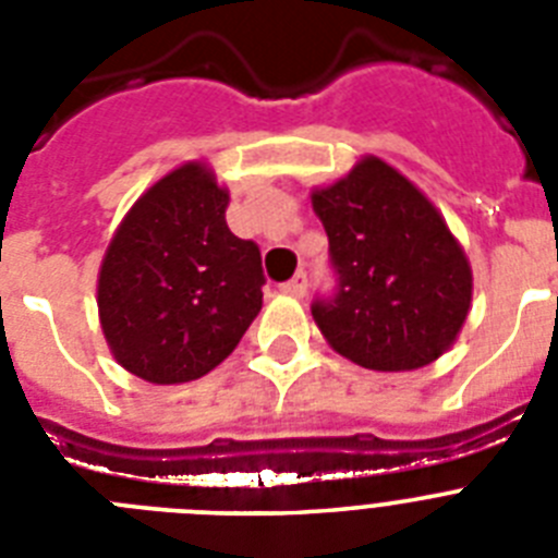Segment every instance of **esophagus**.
<instances>
[{"instance_id": "1", "label": "esophagus", "mask_w": 558, "mask_h": 558, "mask_svg": "<svg viewBox=\"0 0 558 558\" xmlns=\"http://www.w3.org/2000/svg\"><path fill=\"white\" fill-rule=\"evenodd\" d=\"M282 290H284V293L295 295V299H302V295L307 293V274H304V270H299V274L290 279V282L282 284Z\"/></svg>"}]
</instances>
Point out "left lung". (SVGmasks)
I'll use <instances>...</instances> for the list:
<instances>
[{
	"instance_id": "1",
	"label": "left lung",
	"mask_w": 558,
	"mask_h": 558,
	"mask_svg": "<svg viewBox=\"0 0 558 558\" xmlns=\"http://www.w3.org/2000/svg\"><path fill=\"white\" fill-rule=\"evenodd\" d=\"M338 284L313 302L329 347L372 372L438 360L472 302L466 254L436 206L377 156L313 192Z\"/></svg>"
}]
</instances>
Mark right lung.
<instances>
[{
	"label": "right lung",
	"instance_id": "add662e5",
	"mask_svg": "<svg viewBox=\"0 0 558 558\" xmlns=\"http://www.w3.org/2000/svg\"><path fill=\"white\" fill-rule=\"evenodd\" d=\"M229 192L201 161L167 172L102 256L97 307L122 368L156 386L220 366L263 310V256L226 226Z\"/></svg>",
	"mask_w": 558,
	"mask_h": 558
}]
</instances>
